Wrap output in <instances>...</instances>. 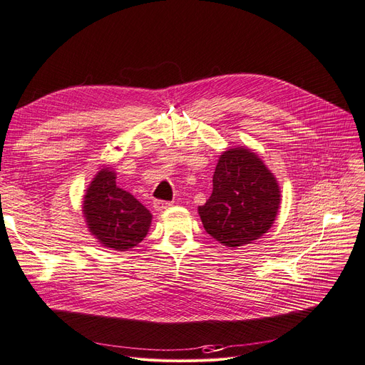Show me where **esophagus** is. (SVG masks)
Returning a JSON list of instances; mask_svg holds the SVG:
<instances>
[{"label": "esophagus", "mask_w": 365, "mask_h": 365, "mask_svg": "<svg viewBox=\"0 0 365 365\" xmlns=\"http://www.w3.org/2000/svg\"><path fill=\"white\" fill-rule=\"evenodd\" d=\"M173 203H170V201H162V200H155L153 201V207L156 212H162L165 210L167 207H170Z\"/></svg>", "instance_id": "obj_1"}]
</instances>
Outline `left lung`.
<instances>
[{
    "instance_id": "left-lung-1",
    "label": "left lung",
    "mask_w": 365,
    "mask_h": 365,
    "mask_svg": "<svg viewBox=\"0 0 365 365\" xmlns=\"http://www.w3.org/2000/svg\"><path fill=\"white\" fill-rule=\"evenodd\" d=\"M281 203L275 175L247 147L228 148L213 173V191L198 215L220 244L236 248L262 237L272 227Z\"/></svg>"
}]
</instances>
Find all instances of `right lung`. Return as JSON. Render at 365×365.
I'll use <instances>...</instances> for the list:
<instances>
[{
    "instance_id": "1",
    "label": "right lung",
    "mask_w": 365,
    "mask_h": 365,
    "mask_svg": "<svg viewBox=\"0 0 365 365\" xmlns=\"http://www.w3.org/2000/svg\"><path fill=\"white\" fill-rule=\"evenodd\" d=\"M83 213L90 233L115 251L137 247L152 224V213L132 194L120 190L110 167L102 168L87 187Z\"/></svg>"
}]
</instances>
